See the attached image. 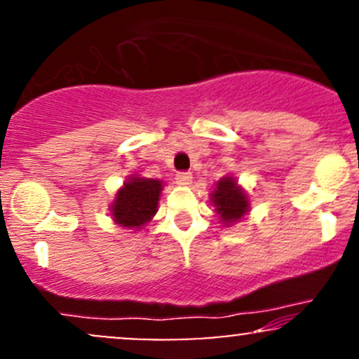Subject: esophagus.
<instances>
[{"mask_svg":"<svg viewBox=\"0 0 359 359\" xmlns=\"http://www.w3.org/2000/svg\"><path fill=\"white\" fill-rule=\"evenodd\" d=\"M175 179H177V184L182 185V187H189V185L192 184V174H191V172H179Z\"/></svg>","mask_w":359,"mask_h":359,"instance_id":"obj_1","label":"esophagus"}]
</instances>
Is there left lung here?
Segmentation results:
<instances>
[{"label":"left lung","mask_w":359,"mask_h":359,"mask_svg":"<svg viewBox=\"0 0 359 359\" xmlns=\"http://www.w3.org/2000/svg\"><path fill=\"white\" fill-rule=\"evenodd\" d=\"M214 212L224 226H233L245 219L250 212V196L238 184L233 175H224L214 184V191L209 194Z\"/></svg>","instance_id":"1"}]
</instances>
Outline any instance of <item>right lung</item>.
<instances>
[{"label": "right lung", "instance_id": "right-lung-1", "mask_svg": "<svg viewBox=\"0 0 359 359\" xmlns=\"http://www.w3.org/2000/svg\"><path fill=\"white\" fill-rule=\"evenodd\" d=\"M163 191V182L158 179L130 175L116 191L109 214L114 224L123 229L140 231L154 219L158 211V201Z\"/></svg>", "mask_w": 359, "mask_h": 359}]
</instances>
